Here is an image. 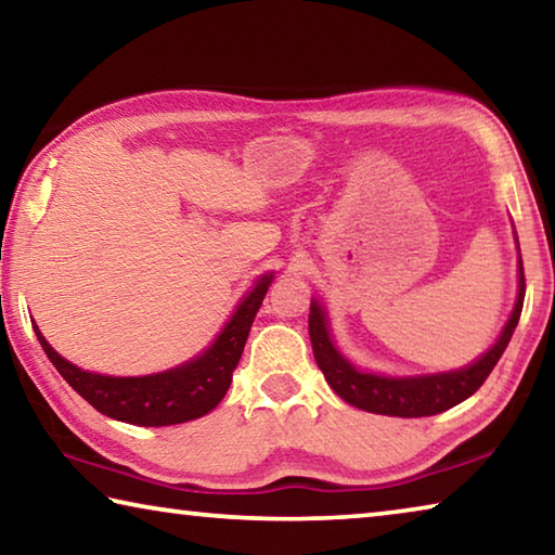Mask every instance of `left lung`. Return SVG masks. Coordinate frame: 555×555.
Instances as JSON below:
<instances>
[{
  "label": "left lung",
  "instance_id": "1",
  "mask_svg": "<svg viewBox=\"0 0 555 555\" xmlns=\"http://www.w3.org/2000/svg\"><path fill=\"white\" fill-rule=\"evenodd\" d=\"M524 261L519 259V298H516L514 313L509 323L504 325V333L500 340L485 357H480L475 364L465 370L448 372V374H430V377H416V379H391L379 377V374L357 372L345 357L335 350L327 335L325 313L321 306L311 304V315H308V333H311L313 354L321 372L325 374V382L331 384L337 397L345 399L352 406L372 413H382V416H401V418H421L434 416V413L453 409L455 403L465 401L467 397L482 387L485 379L490 377L494 364L500 362L506 345H509L514 327L519 323L521 308H524Z\"/></svg>",
  "mask_w": 555,
  "mask_h": 555
}]
</instances>
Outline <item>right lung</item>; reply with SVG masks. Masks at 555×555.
Segmentation results:
<instances>
[{"label": "right lung", "mask_w": 555, "mask_h": 555, "mask_svg": "<svg viewBox=\"0 0 555 555\" xmlns=\"http://www.w3.org/2000/svg\"><path fill=\"white\" fill-rule=\"evenodd\" d=\"M271 279H274L271 274L259 279V284L242 300L210 350L183 367L152 374V377H102V374L86 372L63 360L46 343L39 327L34 325V331L61 377L100 413L134 426L185 424L212 411L228 393L232 372L237 367L249 327L255 323Z\"/></svg>", "instance_id": "obj_1"}]
</instances>
